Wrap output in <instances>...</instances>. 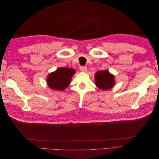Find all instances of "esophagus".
Returning <instances> with one entry per match:
<instances>
[{"instance_id": "esophagus-1", "label": "esophagus", "mask_w": 159, "mask_h": 159, "mask_svg": "<svg viewBox=\"0 0 159 159\" xmlns=\"http://www.w3.org/2000/svg\"><path fill=\"white\" fill-rule=\"evenodd\" d=\"M80 70L81 71L85 72V71H86V70H87V68H86V67H84V66H81L80 68Z\"/></svg>"}]
</instances>
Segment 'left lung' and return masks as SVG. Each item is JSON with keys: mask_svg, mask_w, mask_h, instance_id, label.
I'll return each mask as SVG.
<instances>
[{"mask_svg": "<svg viewBox=\"0 0 159 159\" xmlns=\"http://www.w3.org/2000/svg\"><path fill=\"white\" fill-rule=\"evenodd\" d=\"M95 84L102 90H108L115 84V75L107 70L98 71L95 74Z\"/></svg>", "mask_w": 159, "mask_h": 159, "instance_id": "1", "label": "left lung"}]
</instances>
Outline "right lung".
Masks as SVG:
<instances>
[{
    "instance_id": "add662e5",
    "label": "right lung",
    "mask_w": 159,
    "mask_h": 159,
    "mask_svg": "<svg viewBox=\"0 0 159 159\" xmlns=\"http://www.w3.org/2000/svg\"><path fill=\"white\" fill-rule=\"evenodd\" d=\"M75 70L72 68H58L47 76L46 81L48 87L56 91H64L70 85Z\"/></svg>"
}]
</instances>
